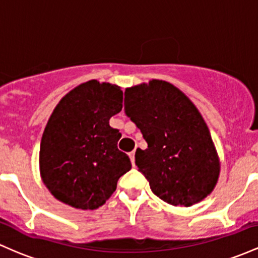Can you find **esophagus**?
<instances>
[{"label":"esophagus","mask_w":258,"mask_h":258,"mask_svg":"<svg viewBox=\"0 0 258 258\" xmlns=\"http://www.w3.org/2000/svg\"><path fill=\"white\" fill-rule=\"evenodd\" d=\"M129 157H130V161H132L133 166H135V150L129 153Z\"/></svg>","instance_id":"esophagus-1"}]
</instances>
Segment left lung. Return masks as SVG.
Wrapping results in <instances>:
<instances>
[{"mask_svg": "<svg viewBox=\"0 0 258 258\" xmlns=\"http://www.w3.org/2000/svg\"><path fill=\"white\" fill-rule=\"evenodd\" d=\"M125 113L147 143L135 163L156 196L189 207L215 189L221 162L207 124L183 91L152 79L125 89Z\"/></svg>", "mask_w": 258, "mask_h": 258, "instance_id": "obj_1", "label": "left lung"}]
</instances>
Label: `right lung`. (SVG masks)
I'll use <instances>...</instances> for the list:
<instances>
[{
	"mask_svg": "<svg viewBox=\"0 0 258 258\" xmlns=\"http://www.w3.org/2000/svg\"><path fill=\"white\" fill-rule=\"evenodd\" d=\"M123 108L118 85L97 80L80 84L54 107L40 144V175L58 201L78 210L102 206L117 181L132 169L118 150L121 134L109 125Z\"/></svg>",
	"mask_w": 258,
	"mask_h": 258,
	"instance_id": "obj_1",
	"label": "right lung"
}]
</instances>
